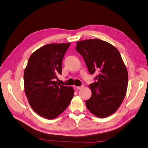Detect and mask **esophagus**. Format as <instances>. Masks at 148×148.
Masks as SVG:
<instances>
[{
	"label": "esophagus",
	"mask_w": 148,
	"mask_h": 148,
	"mask_svg": "<svg viewBox=\"0 0 148 148\" xmlns=\"http://www.w3.org/2000/svg\"><path fill=\"white\" fill-rule=\"evenodd\" d=\"M83 87H84L83 85H82V86H77V90H81V89L83 88Z\"/></svg>",
	"instance_id": "obj_1"
}]
</instances>
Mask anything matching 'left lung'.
Wrapping results in <instances>:
<instances>
[{"mask_svg":"<svg viewBox=\"0 0 148 148\" xmlns=\"http://www.w3.org/2000/svg\"><path fill=\"white\" fill-rule=\"evenodd\" d=\"M76 51L83 56L90 74L97 72L89 85L92 96L86 101L88 110L105 118L117 110L126 95L128 71L119 52L110 43L99 39L77 42Z\"/></svg>","mask_w":148,"mask_h":148,"instance_id":"1","label":"left lung"}]
</instances>
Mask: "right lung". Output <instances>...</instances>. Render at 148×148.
Instances as JSON below:
<instances>
[{"mask_svg":"<svg viewBox=\"0 0 148 148\" xmlns=\"http://www.w3.org/2000/svg\"><path fill=\"white\" fill-rule=\"evenodd\" d=\"M71 45L50 43L31 55L25 69V93L31 108L40 116L53 119L67 108L74 96L71 86L60 85L62 60Z\"/></svg>","mask_w":148,"mask_h":148,"instance_id":"1","label":"right lung"}]
</instances>
